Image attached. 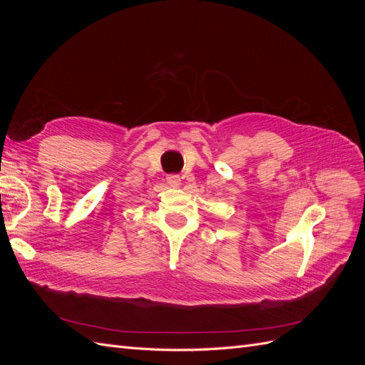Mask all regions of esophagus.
<instances>
[{
    "label": "esophagus",
    "mask_w": 365,
    "mask_h": 365,
    "mask_svg": "<svg viewBox=\"0 0 365 365\" xmlns=\"http://www.w3.org/2000/svg\"><path fill=\"white\" fill-rule=\"evenodd\" d=\"M165 181H168V184L170 187H178L181 184V178L178 175H168V178H165Z\"/></svg>",
    "instance_id": "obj_1"
}]
</instances>
